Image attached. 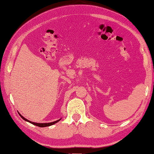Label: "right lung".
Segmentation results:
<instances>
[{
	"instance_id": "1",
	"label": "right lung",
	"mask_w": 154,
	"mask_h": 154,
	"mask_svg": "<svg viewBox=\"0 0 154 154\" xmlns=\"http://www.w3.org/2000/svg\"><path fill=\"white\" fill-rule=\"evenodd\" d=\"M18 114H20V116H21V118L23 119H24V121H27V122H29V123H31V124H33V125H36V126L40 127V128H45V127H48V126L53 125H54V124H55L56 123H57L58 121H60L61 120V119H59V120H57V121H54V122H51V123H34V122H31V121H30L27 120V119H25V118H24V117H23V116H22L20 113H18Z\"/></svg>"
}]
</instances>
